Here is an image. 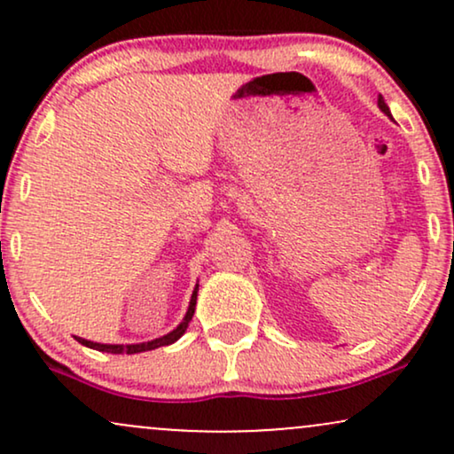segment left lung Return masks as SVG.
Segmentation results:
<instances>
[{
  "mask_svg": "<svg viewBox=\"0 0 454 454\" xmlns=\"http://www.w3.org/2000/svg\"><path fill=\"white\" fill-rule=\"evenodd\" d=\"M378 108H380V111H382L384 114H387V117L393 119V114H390V108L387 106V102H384V98H382V96L378 98Z\"/></svg>",
  "mask_w": 454,
  "mask_h": 454,
  "instance_id": "1",
  "label": "left lung"
}]
</instances>
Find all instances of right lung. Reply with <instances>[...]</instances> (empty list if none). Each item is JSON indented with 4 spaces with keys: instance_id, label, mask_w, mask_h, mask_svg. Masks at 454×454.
I'll return each mask as SVG.
<instances>
[{
    "instance_id": "obj_1",
    "label": "right lung",
    "mask_w": 454,
    "mask_h": 454,
    "mask_svg": "<svg viewBox=\"0 0 454 454\" xmlns=\"http://www.w3.org/2000/svg\"><path fill=\"white\" fill-rule=\"evenodd\" d=\"M196 299H198V284H196L194 293H192L190 307H187L184 320H181V325L173 328L170 333H166L164 337H158V340L143 341V343H126V346H123V343H98V341L82 340V337H76V341L82 343V346L91 348V350H100V352H108V354H138V352L155 350V348H160V346H170V343H175L176 340H179V337L187 331V326H190L192 316H194V309H196Z\"/></svg>"
}]
</instances>
